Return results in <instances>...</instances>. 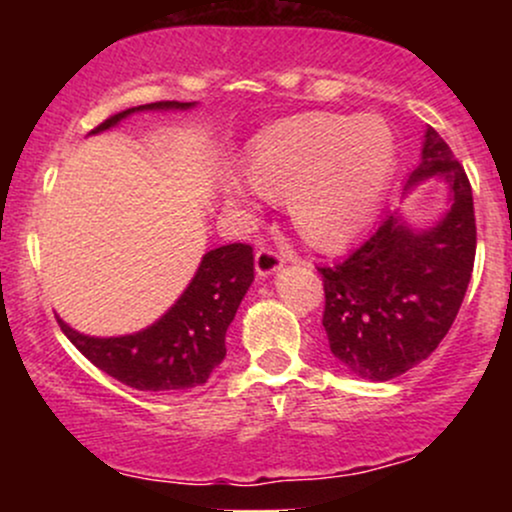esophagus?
Listing matches in <instances>:
<instances>
[{"instance_id":"obj_1","label":"esophagus","mask_w":512,"mask_h":512,"mask_svg":"<svg viewBox=\"0 0 512 512\" xmlns=\"http://www.w3.org/2000/svg\"><path fill=\"white\" fill-rule=\"evenodd\" d=\"M281 264H284V260H281L279 252H274L269 248H260L255 252V272H257V276H272L274 272H279Z\"/></svg>"}]
</instances>
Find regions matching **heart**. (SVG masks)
I'll use <instances>...</instances> for the list:
<instances>
[{
	"label": "heart",
	"mask_w": 512,
	"mask_h": 512,
	"mask_svg": "<svg viewBox=\"0 0 512 512\" xmlns=\"http://www.w3.org/2000/svg\"><path fill=\"white\" fill-rule=\"evenodd\" d=\"M397 163L392 127L378 115L308 113L252 139L245 178L260 197L286 199L293 228L315 248H337L373 219ZM228 207L252 211L255 195L223 185Z\"/></svg>",
	"instance_id": "obj_1"
}]
</instances>
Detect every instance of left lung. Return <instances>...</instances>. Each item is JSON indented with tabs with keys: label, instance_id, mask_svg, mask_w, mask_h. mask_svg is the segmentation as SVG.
<instances>
[{
	"label": "left lung",
	"instance_id": "1",
	"mask_svg": "<svg viewBox=\"0 0 512 512\" xmlns=\"http://www.w3.org/2000/svg\"><path fill=\"white\" fill-rule=\"evenodd\" d=\"M431 178L448 187V209L436 223L414 226L402 211H392L346 260L317 269L330 351L363 380L385 383L431 356L472 279V187L450 146L428 127L404 190Z\"/></svg>",
	"mask_w": 512,
	"mask_h": 512
}]
</instances>
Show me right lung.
Masks as SVG:
<instances>
[{"instance_id":"right-lung-1","label":"right lung","mask_w":512,"mask_h":512,"mask_svg":"<svg viewBox=\"0 0 512 512\" xmlns=\"http://www.w3.org/2000/svg\"><path fill=\"white\" fill-rule=\"evenodd\" d=\"M195 103L161 101L137 105L98 125L91 134L120 125L134 113L190 110ZM255 281V257L245 243L209 250L180 298L154 325L122 337H91L57 317L69 342L103 373L134 390L173 392L204 385L226 358V330Z\"/></svg>"}]
</instances>
